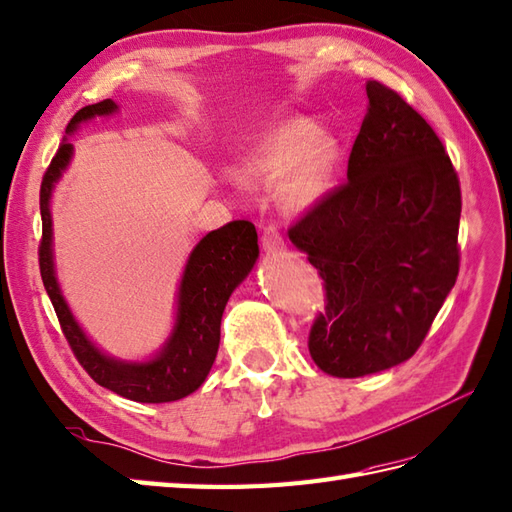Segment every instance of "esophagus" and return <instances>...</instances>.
Wrapping results in <instances>:
<instances>
[{
    "label": "esophagus",
    "mask_w": 512,
    "mask_h": 512,
    "mask_svg": "<svg viewBox=\"0 0 512 512\" xmlns=\"http://www.w3.org/2000/svg\"><path fill=\"white\" fill-rule=\"evenodd\" d=\"M261 246H264V251H268V253H275V251H279V248H283V237L277 227L264 229V233H261Z\"/></svg>",
    "instance_id": "obj_1"
}]
</instances>
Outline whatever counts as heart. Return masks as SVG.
<instances>
[{
    "label": "heart",
    "mask_w": 512,
    "mask_h": 512,
    "mask_svg": "<svg viewBox=\"0 0 512 512\" xmlns=\"http://www.w3.org/2000/svg\"><path fill=\"white\" fill-rule=\"evenodd\" d=\"M338 161L336 144L310 120L283 124L251 159V174L270 187H288L294 205H310L325 194Z\"/></svg>",
    "instance_id": "1"
}]
</instances>
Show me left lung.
I'll list each match as a JSON object with an SVG mask.
<instances>
[{
	"instance_id": "left-lung-1",
	"label": "left lung",
	"mask_w": 512,
	"mask_h": 512,
	"mask_svg": "<svg viewBox=\"0 0 512 512\" xmlns=\"http://www.w3.org/2000/svg\"><path fill=\"white\" fill-rule=\"evenodd\" d=\"M366 95L347 181L288 229L325 281L307 347L336 377L412 358L460 270V181L443 141L382 82Z\"/></svg>"
}]
</instances>
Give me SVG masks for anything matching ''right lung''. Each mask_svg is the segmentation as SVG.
<instances>
[{
  "instance_id": "add662e5",
  "label": "right lung",
  "mask_w": 512,
  "mask_h": 512,
  "mask_svg": "<svg viewBox=\"0 0 512 512\" xmlns=\"http://www.w3.org/2000/svg\"><path fill=\"white\" fill-rule=\"evenodd\" d=\"M115 109L117 104L113 100L89 104L71 117L67 133L80 122L91 120L95 115H109ZM71 150H74L71 144L63 141L41 181L43 235L39 244V268L63 336L95 384L141 403L183 399L205 382L213 360H216L224 305H227L235 285L251 272L259 255L255 224L248 220H233L207 233L198 242L187 259L181 290H178L174 334L157 358L141 364H124L106 358L82 334L54 277L50 194L54 183L61 178V172L67 168Z\"/></svg>"
}]
</instances>
